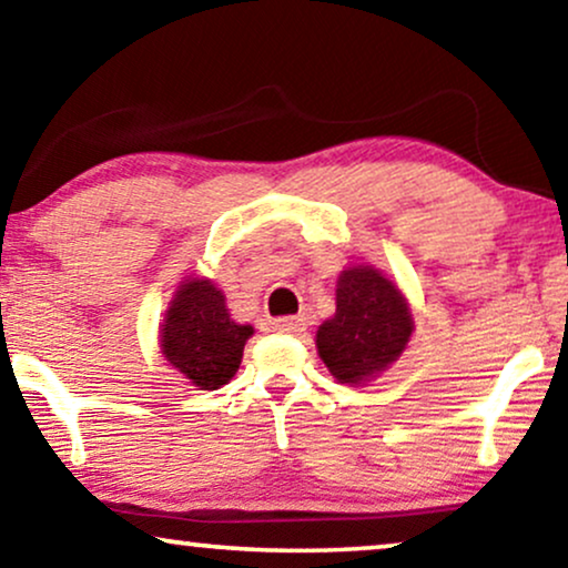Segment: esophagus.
Here are the masks:
<instances>
[{
	"label": "esophagus",
	"instance_id": "34e87169",
	"mask_svg": "<svg viewBox=\"0 0 568 568\" xmlns=\"http://www.w3.org/2000/svg\"><path fill=\"white\" fill-rule=\"evenodd\" d=\"M273 329L281 332V334H298V332L306 329V318H303V316H283V318H275Z\"/></svg>",
	"mask_w": 568,
	"mask_h": 568
}]
</instances>
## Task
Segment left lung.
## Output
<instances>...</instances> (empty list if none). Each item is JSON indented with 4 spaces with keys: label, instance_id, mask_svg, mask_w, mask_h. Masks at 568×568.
<instances>
[{
    "label": "left lung",
    "instance_id": "obj_1",
    "mask_svg": "<svg viewBox=\"0 0 568 568\" xmlns=\"http://www.w3.org/2000/svg\"><path fill=\"white\" fill-rule=\"evenodd\" d=\"M404 295L373 267H349L337 283V314L316 332V349L342 383L373 378L404 353L412 337Z\"/></svg>",
    "mask_w": 568,
    "mask_h": 568
}]
</instances>
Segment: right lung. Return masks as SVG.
<instances>
[{
  "label": "right lung",
  "instance_id": "right-lung-1",
  "mask_svg": "<svg viewBox=\"0 0 568 568\" xmlns=\"http://www.w3.org/2000/svg\"><path fill=\"white\" fill-rule=\"evenodd\" d=\"M250 324L229 316L226 298L211 281H187L174 295L162 329V353L182 375L205 390L234 378Z\"/></svg>",
  "mask_w": 568,
  "mask_h": 568
}]
</instances>
